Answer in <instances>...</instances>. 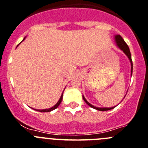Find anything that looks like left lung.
Masks as SVG:
<instances>
[{"instance_id": "8db88e82", "label": "left lung", "mask_w": 148, "mask_h": 148, "mask_svg": "<svg viewBox=\"0 0 148 148\" xmlns=\"http://www.w3.org/2000/svg\"><path fill=\"white\" fill-rule=\"evenodd\" d=\"M115 42H116L118 46H119V47H120V49L122 50V51H123V52H124V53H125V54L127 56V57L129 58L130 61V62H131V75H132V74H133V62H132V58H131V53H130V51L129 47H128V45H127V43L124 42V40L123 39V38H122V37L120 35L115 36ZM83 100H84L85 102L86 103L88 106H91L92 108H94V109H95V110H100V111H107V110H112V109H113V108H114V107H111V108L96 107V106H92V104H90L89 103H88V101L86 100V98L83 97Z\"/></svg>"}]
</instances>
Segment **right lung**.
Masks as SVG:
<instances>
[{
  "label": "right lung",
  "mask_w": 148,
  "mask_h": 148,
  "mask_svg": "<svg viewBox=\"0 0 148 148\" xmlns=\"http://www.w3.org/2000/svg\"><path fill=\"white\" fill-rule=\"evenodd\" d=\"M62 95H61V97L60 98V100H59V101L56 103V105H55L54 106H53V107L50 108V109H47V110H37V111L38 112H51L52 111V110H55L56 108H57L59 106V105L62 102Z\"/></svg>",
  "instance_id": "obj_1"
}]
</instances>
